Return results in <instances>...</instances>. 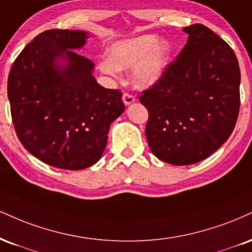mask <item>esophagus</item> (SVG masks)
<instances>
[{
    "label": "esophagus",
    "mask_w": 252,
    "mask_h": 252,
    "mask_svg": "<svg viewBox=\"0 0 252 252\" xmlns=\"http://www.w3.org/2000/svg\"><path fill=\"white\" fill-rule=\"evenodd\" d=\"M122 99H123V103L126 105V107L130 104H132V103L135 102V97L132 95H130V94H123Z\"/></svg>",
    "instance_id": "1"
}]
</instances>
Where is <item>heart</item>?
Wrapping results in <instances>:
<instances>
[{
	"label": "heart",
	"mask_w": 252,
	"mask_h": 252,
	"mask_svg": "<svg viewBox=\"0 0 252 252\" xmlns=\"http://www.w3.org/2000/svg\"><path fill=\"white\" fill-rule=\"evenodd\" d=\"M172 55L169 39L155 34L121 39L110 47V56L99 60L103 75L117 77L121 70L131 68V82L138 89H149L164 76Z\"/></svg>",
	"instance_id": "obj_1"
}]
</instances>
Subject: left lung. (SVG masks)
Wrapping results in <instances>:
<instances>
[{
    "mask_svg": "<svg viewBox=\"0 0 252 252\" xmlns=\"http://www.w3.org/2000/svg\"><path fill=\"white\" fill-rule=\"evenodd\" d=\"M187 44L139 102L149 111L148 144L172 165L201 162L230 137L239 111L241 71L225 41L203 24L183 28Z\"/></svg>",
    "mask_w": 252,
    "mask_h": 252,
    "instance_id": "8db88e82",
    "label": "left lung"
}]
</instances>
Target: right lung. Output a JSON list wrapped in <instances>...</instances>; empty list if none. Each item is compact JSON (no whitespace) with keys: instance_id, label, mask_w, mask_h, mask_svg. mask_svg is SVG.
Returning <instances> with one entry per match:
<instances>
[{"instance_id":"right-lung-1","label":"right lung","mask_w":252,"mask_h":252,"mask_svg":"<svg viewBox=\"0 0 252 252\" xmlns=\"http://www.w3.org/2000/svg\"><path fill=\"white\" fill-rule=\"evenodd\" d=\"M89 38L83 30L41 32L15 60L8 98L17 137L42 162L82 170L101 158L110 124L124 111L120 90L94 77V63L74 50Z\"/></svg>"}]
</instances>
